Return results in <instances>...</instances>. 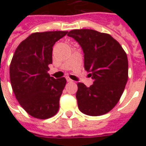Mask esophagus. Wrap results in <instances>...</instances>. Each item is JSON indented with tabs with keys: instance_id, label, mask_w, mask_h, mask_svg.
Listing matches in <instances>:
<instances>
[{
	"instance_id": "1",
	"label": "esophagus",
	"mask_w": 146,
	"mask_h": 146,
	"mask_svg": "<svg viewBox=\"0 0 146 146\" xmlns=\"http://www.w3.org/2000/svg\"><path fill=\"white\" fill-rule=\"evenodd\" d=\"M66 80H67V81H68V82H72V81H73V80L70 79V77H68V76H66Z\"/></svg>"
}]
</instances>
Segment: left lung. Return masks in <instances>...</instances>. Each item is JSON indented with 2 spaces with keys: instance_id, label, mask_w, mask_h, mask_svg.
I'll use <instances>...</instances> for the list:
<instances>
[{
  "instance_id": "8db88e82",
  "label": "left lung",
  "mask_w": 146,
  "mask_h": 146,
  "mask_svg": "<svg viewBox=\"0 0 146 146\" xmlns=\"http://www.w3.org/2000/svg\"><path fill=\"white\" fill-rule=\"evenodd\" d=\"M81 46L84 70L94 80L89 88L77 83L76 99L79 110L86 115H104L117 104L128 79L127 54L113 36L96 30L81 29L67 34Z\"/></svg>"
}]
</instances>
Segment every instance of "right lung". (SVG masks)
<instances>
[{
	"label": "right lung",
	"instance_id": "1",
	"mask_svg": "<svg viewBox=\"0 0 146 146\" xmlns=\"http://www.w3.org/2000/svg\"><path fill=\"white\" fill-rule=\"evenodd\" d=\"M67 31L33 33L19 44L10 64V80L15 98L27 113L48 119L59 109V98L66 84L48 73L55 42Z\"/></svg>",
	"mask_w": 146,
	"mask_h": 146
}]
</instances>
